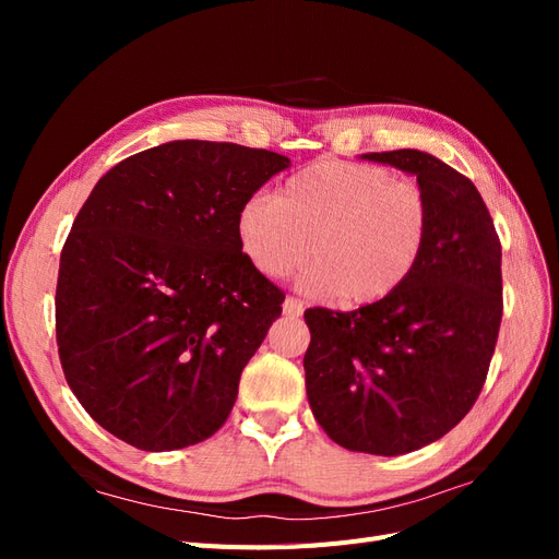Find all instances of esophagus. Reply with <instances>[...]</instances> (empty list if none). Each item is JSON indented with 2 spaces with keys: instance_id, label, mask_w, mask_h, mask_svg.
<instances>
[{
  "instance_id": "esophagus-1",
  "label": "esophagus",
  "mask_w": 559,
  "mask_h": 559,
  "mask_svg": "<svg viewBox=\"0 0 559 559\" xmlns=\"http://www.w3.org/2000/svg\"><path fill=\"white\" fill-rule=\"evenodd\" d=\"M282 310H284L286 317H300L302 314V302L298 298H286Z\"/></svg>"
}]
</instances>
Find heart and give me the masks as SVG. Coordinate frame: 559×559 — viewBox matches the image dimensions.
Instances as JSON below:
<instances>
[{
    "label": "heart",
    "mask_w": 559,
    "mask_h": 559,
    "mask_svg": "<svg viewBox=\"0 0 559 559\" xmlns=\"http://www.w3.org/2000/svg\"><path fill=\"white\" fill-rule=\"evenodd\" d=\"M429 226L417 183L347 160H317L286 179L280 198L251 195L235 216L240 251L257 273L284 280L310 249L300 286L347 306L394 294L419 263Z\"/></svg>",
    "instance_id": "1"
}]
</instances>
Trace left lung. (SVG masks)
<instances>
[{"label": "left lung", "instance_id": "1", "mask_svg": "<svg viewBox=\"0 0 559 559\" xmlns=\"http://www.w3.org/2000/svg\"><path fill=\"white\" fill-rule=\"evenodd\" d=\"M417 177L431 226L394 294L352 312L306 310L308 401L352 452H415L476 403L501 324V245L476 186L427 151L364 154Z\"/></svg>", "mask_w": 559, "mask_h": 559}]
</instances>
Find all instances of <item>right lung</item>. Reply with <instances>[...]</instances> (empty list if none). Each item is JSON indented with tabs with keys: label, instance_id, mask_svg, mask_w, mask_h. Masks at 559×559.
Masks as SVG:
<instances>
[{
	"label": "right lung",
	"instance_id": "1",
	"mask_svg": "<svg viewBox=\"0 0 559 559\" xmlns=\"http://www.w3.org/2000/svg\"><path fill=\"white\" fill-rule=\"evenodd\" d=\"M289 165L177 140L95 183L62 247L56 335L67 384L99 427L167 452L224 425L284 300L242 257L235 216Z\"/></svg>",
	"mask_w": 559,
	"mask_h": 559
}]
</instances>
